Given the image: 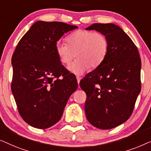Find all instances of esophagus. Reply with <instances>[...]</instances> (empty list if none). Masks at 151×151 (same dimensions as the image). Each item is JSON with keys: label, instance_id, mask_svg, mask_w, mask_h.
Returning a JSON list of instances; mask_svg holds the SVG:
<instances>
[{"label": "esophagus", "instance_id": "1", "mask_svg": "<svg viewBox=\"0 0 151 151\" xmlns=\"http://www.w3.org/2000/svg\"><path fill=\"white\" fill-rule=\"evenodd\" d=\"M76 79H77V82H78V83L79 84L80 81H81V76H76Z\"/></svg>", "mask_w": 151, "mask_h": 151}]
</instances>
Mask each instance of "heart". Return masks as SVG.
I'll use <instances>...</instances> for the list:
<instances>
[{
    "instance_id": "1",
    "label": "heart",
    "mask_w": 151,
    "mask_h": 151,
    "mask_svg": "<svg viewBox=\"0 0 151 151\" xmlns=\"http://www.w3.org/2000/svg\"><path fill=\"white\" fill-rule=\"evenodd\" d=\"M67 44L57 42L55 52L63 65H68L75 58L68 68L75 74H82L90 66L99 67L105 60L109 50L107 37L100 32L78 29L67 37Z\"/></svg>"
}]
</instances>
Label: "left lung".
Segmentation results:
<instances>
[{
	"instance_id": "1",
	"label": "left lung",
	"mask_w": 151,
	"mask_h": 151,
	"mask_svg": "<svg viewBox=\"0 0 151 151\" xmlns=\"http://www.w3.org/2000/svg\"><path fill=\"white\" fill-rule=\"evenodd\" d=\"M86 29L102 33L109 41L103 62L80 81L87 94L86 115L98 129H113L130 117L141 90L138 49L116 24L95 23Z\"/></svg>"
}]
</instances>
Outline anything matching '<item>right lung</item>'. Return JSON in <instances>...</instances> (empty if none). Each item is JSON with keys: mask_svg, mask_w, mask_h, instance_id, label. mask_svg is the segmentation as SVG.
I'll list each match as a JSON object with an SVG mask.
<instances>
[{"mask_svg": "<svg viewBox=\"0 0 151 151\" xmlns=\"http://www.w3.org/2000/svg\"><path fill=\"white\" fill-rule=\"evenodd\" d=\"M77 28L64 22L37 21L16 46L12 58V91L19 114L31 126L44 129L56 124L78 88L76 77L61 64L55 52V44L63 34Z\"/></svg>", "mask_w": 151, "mask_h": 151, "instance_id": "obj_1", "label": "right lung"}]
</instances>
